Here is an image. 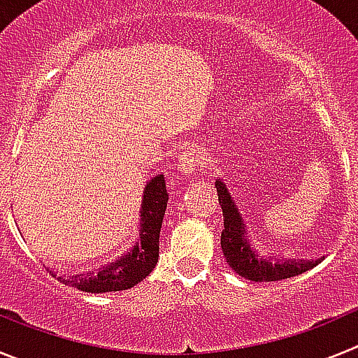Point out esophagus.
I'll use <instances>...</instances> for the list:
<instances>
[{"instance_id": "34e87169", "label": "esophagus", "mask_w": 358, "mask_h": 358, "mask_svg": "<svg viewBox=\"0 0 358 358\" xmlns=\"http://www.w3.org/2000/svg\"><path fill=\"white\" fill-rule=\"evenodd\" d=\"M202 164H204V152L199 150L197 147H186L181 152V159L177 164V170L181 176H194L199 172Z\"/></svg>"}]
</instances>
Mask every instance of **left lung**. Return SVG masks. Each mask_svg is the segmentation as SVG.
<instances>
[{
  "mask_svg": "<svg viewBox=\"0 0 358 358\" xmlns=\"http://www.w3.org/2000/svg\"><path fill=\"white\" fill-rule=\"evenodd\" d=\"M218 192V204L224 213V229L220 235L224 256L229 267L240 276L252 281H278L287 278L299 276L308 268L317 265L319 262H276L265 260L249 245L245 238V224L238 213L235 201L231 199L226 185L220 181L215 182Z\"/></svg>",
  "mask_w": 358,
  "mask_h": 358,
  "instance_id": "8db88e82",
  "label": "left lung"
}]
</instances>
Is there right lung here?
Masks as SVG:
<instances>
[{"instance_id": "1", "label": "right lung", "mask_w": 358, "mask_h": 358, "mask_svg": "<svg viewBox=\"0 0 358 358\" xmlns=\"http://www.w3.org/2000/svg\"><path fill=\"white\" fill-rule=\"evenodd\" d=\"M141 204V231L140 242L136 243L129 255L100 268L98 273L73 274L59 278L62 283H69L82 292H116L127 290L143 281L154 271L159 258V233L164 211L169 204V192L163 176L154 177L143 192Z\"/></svg>"}]
</instances>
